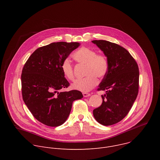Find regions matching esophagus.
I'll list each match as a JSON object with an SVG mask.
<instances>
[{
	"instance_id": "1",
	"label": "esophagus",
	"mask_w": 160,
	"mask_h": 160,
	"mask_svg": "<svg viewBox=\"0 0 160 160\" xmlns=\"http://www.w3.org/2000/svg\"><path fill=\"white\" fill-rule=\"evenodd\" d=\"M83 96L84 98H87V97H89L90 96V94H88V93H87V92H83Z\"/></svg>"
}]
</instances>
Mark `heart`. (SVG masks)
Returning a JSON list of instances; mask_svg holds the SVG:
<instances>
[{
    "label": "heart",
    "instance_id": "heart-1",
    "mask_svg": "<svg viewBox=\"0 0 160 160\" xmlns=\"http://www.w3.org/2000/svg\"><path fill=\"white\" fill-rule=\"evenodd\" d=\"M73 57L79 64H85V75L86 77L75 80L72 85L74 90L86 92L94 88L98 84V79L103 78L107 73L109 63L107 58L89 48L82 47L77 50ZM64 76L69 80L74 78L73 65L68 58H65L61 64Z\"/></svg>",
    "mask_w": 160,
    "mask_h": 160
}]
</instances>
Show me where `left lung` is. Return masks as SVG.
<instances>
[{
  "label": "left lung",
  "instance_id": "left-lung-1",
  "mask_svg": "<svg viewBox=\"0 0 160 160\" xmlns=\"http://www.w3.org/2000/svg\"><path fill=\"white\" fill-rule=\"evenodd\" d=\"M92 42L103 52L109 63L108 71L99 84L101 105L93 110L94 117L108 126L123 120L128 113L138 94L139 72L135 59L120 45L103 40Z\"/></svg>",
  "mask_w": 160,
  "mask_h": 160
}]
</instances>
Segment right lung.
<instances>
[{
	"label": "right lung",
	"instance_id": "right-lung-1",
	"mask_svg": "<svg viewBox=\"0 0 160 160\" xmlns=\"http://www.w3.org/2000/svg\"><path fill=\"white\" fill-rule=\"evenodd\" d=\"M80 45L59 42L39 48L22 68V99L33 116L45 125L63 124L70 115L73 102L83 98L76 90L59 92L70 85L61 70L62 61Z\"/></svg>",
	"mask_w": 160,
	"mask_h": 160
}]
</instances>
